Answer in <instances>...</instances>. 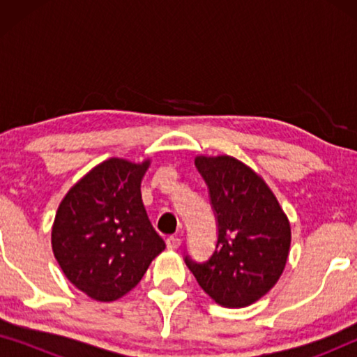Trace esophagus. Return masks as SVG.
<instances>
[{
  "label": "esophagus",
  "instance_id": "1",
  "mask_svg": "<svg viewBox=\"0 0 357 357\" xmlns=\"http://www.w3.org/2000/svg\"><path fill=\"white\" fill-rule=\"evenodd\" d=\"M180 243H182V241H180L178 237L170 236V237L165 238V245H167L169 250H177V248L180 247Z\"/></svg>",
  "mask_w": 357,
  "mask_h": 357
}]
</instances>
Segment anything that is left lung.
<instances>
[{"instance_id": "left-lung-1", "label": "left lung", "mask_w": 357, "mask_h": 357, "mask_svg": "<svg viewBox=\"0 0 357 357\" xmlns=\"http://www.w3.org/2000/svg\"><path fill=\"white\" fill-rule=\"evenodd\" d=\"M218 221V242L206 261L185 263L202 289L222 307L261 299L284 270L291 226L260 175L231 155H197Z\"/></svg>"}]
</instances>
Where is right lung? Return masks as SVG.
<instances>
[{
    "label": "right lung",
    "mask_w": 357,
    "mask_h": 357,
    "mask_svg": "<svg viewBox=\"0 0 357 357\" xmlns=\"http://www.w3.org/2000/svg\"><path fill=\"white\" fill-rule=\"evenodd\" d=\"M149 164L107 159L73 185L58 206L53 255L71 284L92 299H120L165 248L141 199Z\"/></svg>",
    "instance_id": "right-lung-1"
}]
</instances>
